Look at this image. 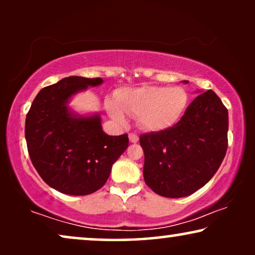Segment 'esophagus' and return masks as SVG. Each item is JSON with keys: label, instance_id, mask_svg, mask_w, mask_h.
<instances>
[{"label": "esophagus", "instance_id": "obj_1", "mask_svg": "<svg viewBox=\"0 0 255 255\" xmlns=\"http://www.w3.org/2000/svg\"><path fill=\"white\" fill-rule=\"evenodd\" d=\"M128 139H130V141L133 142V144H134V142H137V141L139 140L138 135L135 134V133H130V134H128Z\"/></svg>", "mask_w": 255, "mask_h": 255}]
</instances>
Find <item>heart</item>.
I'll use <instances>...</instances> for the list:
<instances>
[{
  "label": "heart",
  "instance_id": "heart-1",
  "mask_svg": "<svg viewBox=\"0 0 255 255\" xmlns=\"http://www.w3.org/2000/svg\"><path fill=\"white\" fill-rule=\"evenodd\" d=\"M187 106L188 94L183 88L160 86L121 89L116 93V102H106L113 120L125 123V111L138 117L139 127L148 132H161L174 127L183 116Z\"/></svg>",
  "mask_w": 255,
  "mask_h": 255
}]
</instances>
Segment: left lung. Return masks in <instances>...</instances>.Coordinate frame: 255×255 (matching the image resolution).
Here are the masks:
<instances>
[{
    "label": "left lung",
    "instance_id": "left-lung-1",
    "mask_svg": "<svg viewBox=\"0 0 255 255\" xmlns=\"http://www.w3.org/2000/svg\"><path fill=\"white\" fill-rule=\"evenodd\" d=\"M228 130L229 114L221 99L212 90L200 94L179 123L140 135L145 183L163 197L194 194L221 166L228 149Z\"/></svg>",
    "mask_w": 255,
    "mask_h": 255
}]
</instances>
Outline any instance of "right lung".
<instances>
[{
  "label": "right lung",
  "instance_id": "1",
  "mask_svg": "<svg viewBox=\"0 0 255 255\" xmlns=\"http://www.w3.org/2000/svg\"><path fill=\"white\" fill-rule=\"evenodd\" d=\"M102 82L101 78L62 79L41 89L26 115L32 165L48 186L62 194L82 196L102 188L128 146L127 133L108 135L102 130L99 114L81 116L68 108L72 96Z\"/></svg>",
  "mask_w": 255,
  "mask_h": 255
}]
</instances>
